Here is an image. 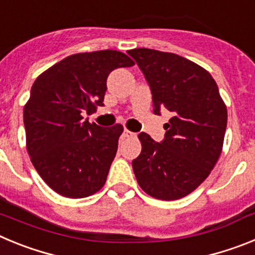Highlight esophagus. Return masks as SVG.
<instances>
[{"label": "esophagus", "instance_id": "1", "mask_svg": "<svg viewBox=\"0 0 255 255\" xmlns=\"http://www.w3.org/2000/svg\"><path fill=\"white\" fill-rule=\"evenodd\" d=\"M135 132H131L129 131V130H124L123 134H121V138L123 139H126V138H135Z\"/></svg>", "mask_w": 255, "mask_h": 255}]
</instances>
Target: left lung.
<instances>
[{
	"mask_svg": "<svg viewBox=\"0 0 255 255\" xmlns=\"http://www.w3.org/2000/svg\"><path fill=\"white\" fill-rule=\"evenodd\" d=\"M149 85L153 112L167 110L161 143L138 135L141 152L132 161L138 184L148 195L175 200L208 177L224 145L227 110L211 74L175 53L149 48L128 51Z\"/></svg>",
	"mask_w": 255,
	"mask_h": 255,
	"instance_id": "obj_1",
	"label": "left lung"
}]
</instances>
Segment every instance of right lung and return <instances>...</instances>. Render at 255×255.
<instances>
[{"instance_id":"1","label":"right lung","mask_w":255,"mask_h":255,"mask_svg":"<svg viewBox=\"0 0 255 255\" xmlns=\"http://www.w3.org/2000/svg\"><path fill=\"white\" fill-rule=\"evenodd\" d=\"M132 65L114 49L85 52L35 79L24 107L26 149L40 177L62 197H89L105 185L124 129H105L83 116L105 106L110 73Z\"/></svg>"}]
</instances>
